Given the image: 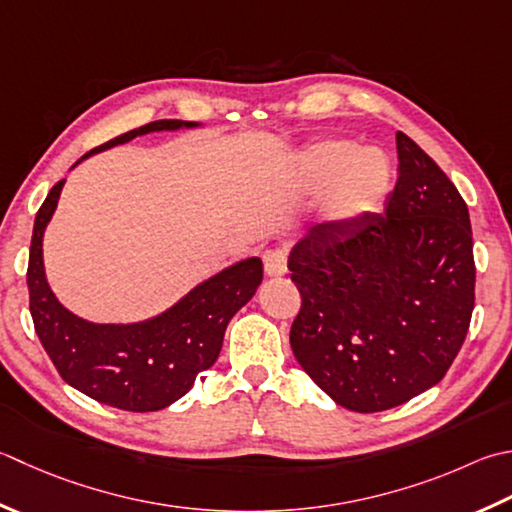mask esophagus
<instances>
[{"instance_id": "obj_1", "label": "esophagus", "mask_w": 512, "mask_h": 512, "mask_svg": "<svg viewBox=\"0 0 512 512\" xmlns=\"http://www.w3.org/2000/svg\"><path fill=\"white\" fill-rule=\"evenodd\" d=\"M264 270L270 277H282L288 270V255L284 248H273L264 253Z\"/></svg>"}]
</instances>
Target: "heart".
Masks as SVG:
<instances>
[{
    "label": "heart",
    "instance_id": "heart-1",
    "mask_svg": "<svg viewBox=\"0 0 512 512\" xmlns=\"http://www.w3.org/2000/svg\"><path fill=\"white\" fill-rule=\"evenodd\" d=\"M390 186V164L384 153L350 139L328 137L299 155L293 173L297 193H326V217L353 222L384 202Z\"/></svg>",
    "mask_w": 512,
    "mask_h": 512
}]
</instances>
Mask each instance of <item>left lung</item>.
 <instances>
[{
  "mask_svg": "<svg viewBox=\"0 0 512 512\" xmlns=\"http://www.w3.org/2000/svg\"><path fill=\"white\" fill-rule=\"evenodd\" d=\"M397 159L382 215L319 224L288 257L302 295L290 348L355 413L395 408L442 382L475 308L466 202L404 133Z\"/></svg>",
  "mask_w": 512,
  "mask_h": 512,
  "instance_id": "left-lung-1",
  "label": "left lung"
}]
</instances>
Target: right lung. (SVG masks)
<instances>
[{
  "label": "right lung",
  "mask_w": 512,
  "mask_h": 512,
  "mask_svg": "<svg viewBox=\"0 0 512 512\" xmlns=\"http://www.w3.org/2000/svg\"><path fill=\"white\" fill-rule=\"evenodd\" d=\"M193 126L197 124L182 119H157L93 148L82 159L153 130ZM64 182L50 188L30 239L26 282L35 333L57 373L79 393L130 413L162 410L184 397L195 377L215 364L228 322L262 284V259L250 257L222 270L146 322H86L57 302L44 273L42 239Z\"/></svg>",
  "instance_id": "right-lung-1"
}]
</instances>
